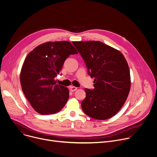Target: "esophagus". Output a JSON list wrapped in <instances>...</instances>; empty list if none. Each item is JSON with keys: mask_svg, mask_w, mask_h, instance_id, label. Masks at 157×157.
<instances>
[{"mask_svg": "<svg viewBox=\"0 0 157 157\" xmlns=\"http://www.w3.org/2000/svg\"><path fill=\"white\" fill-rule=\"evenodd\" d=\"M70 90L72 91V92H74L75 90H77V87H75V86H70Z\"/></svg>", "mask_w": 157, "mask_h": 157, "instance_id": "esophagus-1", "label": "esophagus"}]
</instances>
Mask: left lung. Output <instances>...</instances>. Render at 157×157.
<instances>
[{
    "label": "left lung",
    "mask_w": 157,
    "mask_h": 157,
    "mask_svg": "<svg viewBox=\"0 0 157 157\" xmlns=\"http://www.w3.org/2000/svg\"><path fill=\"white\" fill-rule=\"evenodd\" d=\"M94 78V89H85L81 107L86 115L104 120L121 109L131 87L129 66L121 52L100 41L73 42Z\"/></svg>",
    "instance_id": "8db88e82"
}]
</instances>
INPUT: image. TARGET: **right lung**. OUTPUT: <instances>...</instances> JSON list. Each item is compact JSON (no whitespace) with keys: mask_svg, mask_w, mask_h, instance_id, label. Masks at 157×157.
I'll list each match as a JSON object with an SVG mask.
<instances>
[{"mask_svg":"<svg viewBox=\"0 0 157 157\" xmlns=\"http://www.w3.org/2000/svg\"><path fill=\"white\" fill-rule=\"evenodd\" d=\"M78 52L68 41L39 45L26 57L20 73L23 92L33 108L41 115L60 112L69 98L67 87L57 84L65 60Z\"/></svg>","mask_w":157,"mask_h":157,"instance_id":"obj_1","label":"right lung"}]
</instances>
